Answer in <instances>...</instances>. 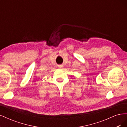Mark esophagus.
Masks as SVG:
<instances>
[{
	"instance_id": "1",
	"label": "esophagus",
	"mask_w": 127,
	"mask_h": 127,
	"mask_svg": "<svg viewBox=\"0 0 127 127\" xmlns=\"http://www.w3.org/2000/svg\"><path fill=\"white\" fill-rule=\"evenodd\" d=\"M63 66H62V65H59V67H60V68H61V67H63Z\"/></svg>"
}]
</instances>
